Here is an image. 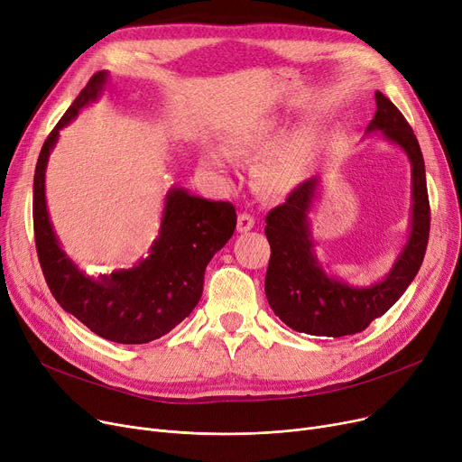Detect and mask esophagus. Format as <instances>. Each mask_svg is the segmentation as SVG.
I'll list each match as a JSON object with an SVG mask.
<instances>
[{"label":"esophagus","mask_w":462,"mask_h":462,"mask_svg":"<svg viewBox=\"0 0 462 462\" xmlns=\"http://www.w3.org/2000/svg\"><path fill=\"white\" fill-rule=\"evenodd\" d=\"M254 226H255V219H254L252 214H248V212L238 214V219H236V231L238 233H248V231L254 229Z\"/></svg>","instance_id":"esophagus-1"}]
</instances>
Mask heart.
Masks as SVG:
<instances>
[{
  "mask_svg": "<svg viewBox=\"0 0 462 462\" xmlns=\"http://www.w3.org/2000/svg\"><path fill=\"white\" fill-rule=\"evenodd\" d=\"M273 134H274L273 124L261 122V124H255V125L248 127L246 131H243V134L235 139V146L238 150L267 148V144L273 139ZM201 162L207 169L217 171V172L224 171V167H226V158L219 150H207ZM261 182L273 193H283L295 184V171L285 158H273L265 163V167H263V171H261Z\"/></svg>",
  "mask_w": 462,
  "mask_h": 462,
  "instance_id": "1",
  "label": "heart"
}]
</instances>
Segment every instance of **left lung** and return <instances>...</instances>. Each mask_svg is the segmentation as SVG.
<instances>
[{
    "mask_svg": "<svg viewBox=\"0 0 462 462\" xmlns=\"http://www.w3.org/2000/svg\"><path fill=\"white\" fill-rule=\"evenodd\" d=\"M374 131L404 150L411 165L408 243L380 282L349 285L338 280L323 269L310 233L309 214L321 179L312 177L299 184L265 217L271 245L265 295L274 314L297 333L338 338L365 331L372 319L383 316L401 299L423 263L430 229L423 153L402 113L382 92H376V115L366 127V134Z\"/></svg>",
    "mask_w": 462,
    "mask_h": 462,
    "instance_id": "left-lung-1",
    "label": "left lung"
}]
</instances>
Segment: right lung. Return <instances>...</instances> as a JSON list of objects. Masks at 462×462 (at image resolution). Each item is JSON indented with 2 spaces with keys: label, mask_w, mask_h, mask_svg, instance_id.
I'll list each match as a JSON object with an SVG mask.
<instances>
[{
  "label": "right lung",
  "mask_w": 462,
  "mask_h": 462,
  "mask_svg": "<svg viewBox=\"0 0 462 462\" xmlns=\"http://www.w3.org/2000/svg\"><path fill=\"white\" fill-rule=\"evenodd\" d=\"M108 82L99 71L51 131L41 148L33 177V231L42 274L65 312L101 338L118 344H146L172 331L199 302L208 261L222 250L236 227L231 203L208 201L186 188H171L165 197L160 235L148 255L131 269L90 276L63 252L52 227L45 172L60 131L86 105L97 101Z\"/></svg>",
  "instance_id": "add662e5"
}]
</instances>
